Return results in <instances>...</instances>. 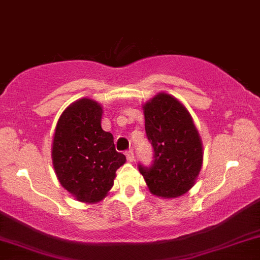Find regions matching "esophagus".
Masks as SVG:
<instances>
[{"label": "esophagus", "instance_id": "1", "mask_svg": "<svg viewBox=\"0 0 260 260\" xmlns=\"http://www.w3.org/2000/svg\"><path fill=\"white\" fill-rule=\"evenodd\" d=\"M125 156H127V160L128 161H133L135 160V154H133V150L129 149L125 152Z\"/></svg>", "mask_w": 260, "mask_h": 260}]
</instances>
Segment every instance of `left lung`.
I'll list each match as a JSON object with an SVG mask.
<instances>
[{
	"instance_id": "1",
	"label": "left lung",
	"mask_w": 260,
	"mask_h": 260,
	"mask_svg": "<svg viewBox=\"0 0 260 260\" xmlns=\"http://www.w3.org/2000/svg\"><path fill=\"white\" fill-rule=\"evenodd\" d=\"M143 110L154 155L150 167L139 162V173L154 195H184L195 184L202 165V143L192 118L184 105L168 93H158Z\"/></svg>"
}]
</instances>
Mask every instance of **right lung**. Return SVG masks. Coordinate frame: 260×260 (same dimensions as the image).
Wrapping results in <instances>:
<instances>
[{"instance_id": "right-lung-1", "label": "right lung", "mask_w": 260, "mask_h": 260, "mask_svg": "<svg viewBox=\"0 0 260 260\" xmlns=\"http://www.w3.org/2000/svg\"><path fill=\"white\" fill-rule=\"evenodd\" d=\"M101 117L98 102L81 99L62 112L54 133L51 158L56 176L81 202L101 201L125 161L112 135L101 128Z\"/></svg>"}]
</instances>
